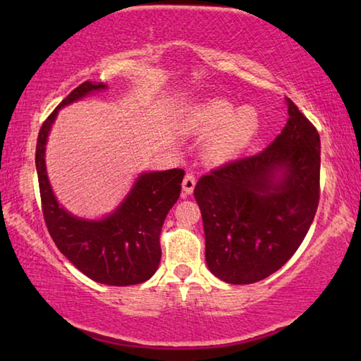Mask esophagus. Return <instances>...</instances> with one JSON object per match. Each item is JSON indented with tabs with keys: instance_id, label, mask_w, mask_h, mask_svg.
<instances>
[{
	"instance_id": "esophagus-1",
	"label": "esophagus",
	"mask_w": 361,
	"mask_h": 361,
	"mask_svg": "<svg viewBox=\"0 0 361 361\" xmlns=\"http://www.w3.org/2000/svg\"><path fill=\"white\" fill-rule=\"evenodd\" d=\"M181 186H183V192H185L186 195L192 194L194 186H195V176L192 173H186L185 178H183Z\"/></svg>"
}]
</instances>
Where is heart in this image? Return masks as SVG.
<instances>
[{"label": "heart", "mask_w": 361, "mask_h": 361, "mask_svg": "<svg viewBox=\"0 0 361 361\" xmlns=\"http://www.w3.org/2000/svg\"><path fill=\"white\" fill-rule=\"evenodd\" d=\"M259 126V114L253 106L235 108L226 99L204 103L189 118V129L197 135H209L204 157L213 164L239 157L258 135Z\"/></svg>", "instance_id": "heart-1"}]
</instances>
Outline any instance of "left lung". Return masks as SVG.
Masks as SVG:
<instances>
[{"label": "left lung", "mask_w": 361, "mask_h": 361, "mask_svg": "<svg viewBox=\"0 0 361 361\" xmlns=\"http://www.w3.org/2000/svg\"><path fill=\"white\" fill-rule=\"evenodd\" d=\"M286 102L288 122L264 151L212 170L194 188L207 266L228 283H255L279 271L302 243L319 207L320 135Z\"/></svg>", "instance_id": "obj_1"}]
</instances>
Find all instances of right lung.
Returning <instances> with one entry per match:
<instances>
[{"instance_id": "right-lung-1", "label": "right lung", "mask_w": 361, "mask_h": 361, "mask_svg": "<svg viewBox=\"0 0 361 361\" xmlns=\"http://www.w3.org/2000/svg\"><path fill=\"white\" fill-rule=\"evenodd\" d=\"M105 84L84 81L42 122L36 142L41 209L49 234L73 266L99 283L127 286L143 283L152 277L161 262V229L169 210L181 192L185 170L145 173L113 215L100 221L71 216L54 197L49 185L44 149L49 130L59 109L82 99Z\"/></svg>"}]
</instances>
